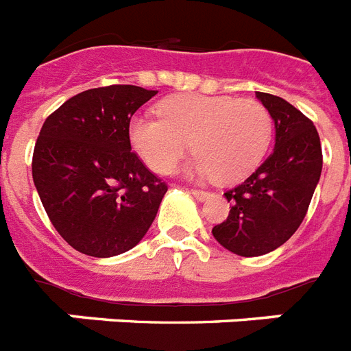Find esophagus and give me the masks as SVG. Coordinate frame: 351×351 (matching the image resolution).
<instances>
[{
    "instance_id": "obj_1",
    "label": "esophagus",
    "mask_w": 351,
    "mask_h": 351,
    "mask_svg": "<svg viewBox=\"0 0 351 351\" xmlns=\"http://www.w3.org/2000/svg\"><path fill=\"white\" fill-rule=\"evenodd\" d=\"M190 193H192L193 197L197 199V201H206V199L210 197V192H206V190H197V189H192V190H190Z\"/></svg>"
}]
</instances>
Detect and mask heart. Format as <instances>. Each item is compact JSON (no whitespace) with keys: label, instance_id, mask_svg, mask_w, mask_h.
Instances as JSON below:
<instances>
[{"label":"heart","instance_id":"heart-1","mask_svg":"<svg viewBox=\"0 0 351 351\" xmlns=\"http://www.w3.org/2000/svg\"><path fill=\"white\" fill-rule=\"evenodd\" d=\"M158 114L128 125L134 150L158 173L173 172L192 141L193 176L237 183L259 167L274 134L268 108L250 97L178 94L162 99Z\"/></svg>","mask_w":351,"mask_h":351}]
</instances>
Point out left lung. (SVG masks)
<instances>
[{
    "mask_svg": "<svg viewBox=\"0 0 351 351\" xmlns=\"http://www.w3.org/2000/svg\"><path fill=\"white\" fill-rule=\"evenodd\" d=\"M276 123V147L245 183L224 193L232 203L212 234L221 246L257 257L285 245L301 226L322 170L317 128L282 97L255 92Z\"/></svg>",
    "mask_w": 351,
    "mask_h": 351,
    "instance_id": "left-lung-1",
    "label": "left lung"
}]
</instances>
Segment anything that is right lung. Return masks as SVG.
<instances>
[{
  "label": "right lung",
  "instance_id": "right-lung-1",
  "mask_svg": "<svg viewBox=\"0 0 351 351\" xmlns=\"http://www.w3.org/2000/svg\"><path fill=\"white\" fill-rule=\"evenodd\" d=\"M158 90L90 88L52 112L39 132L32 179L58 234L92 257L125 254L156 219L167 183L132 152V116Z\"/></svg>",
  "mask_w": 351,
  "mask_h": 351
}]
</instances>
